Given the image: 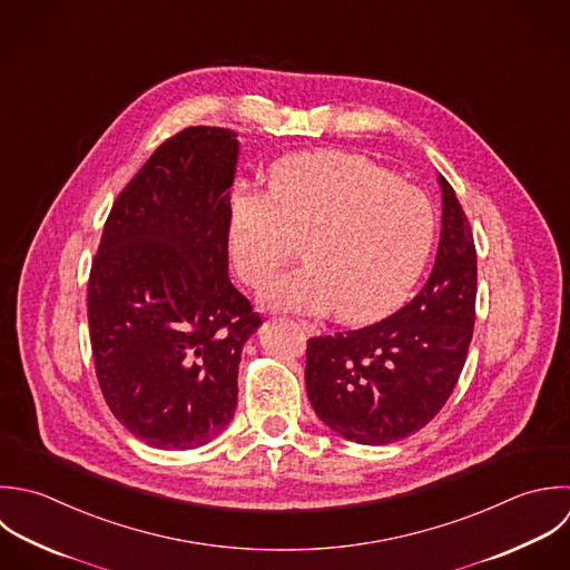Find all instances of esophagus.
<instances>
[{
    "instance_id": "34e87169",
    "label": "esophagus",
    "mask_w": 570,
    "mask_h": 570,
    "mask_svg": "<svg viewBox=\"0 0 570 570\" xmlns=\"http://www.w3.org/2000/svg\"><path fill=\"white\" fill-rule=\"evenodd\" d=\"M299 328H302L304 333H308V335H315V333H317V326L311 324V322H306V320H299Z\"/></svg>"
}]
</instances>
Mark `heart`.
Here are the masks:
<instances>
[{"instance_id": "1", "label": "heart", "mask_w": 570, "mask_h": 570, "mask_svg": "<svg viewBox=\"0 0 570 570\" xmlns=\"http://www.w3.org/2000/svg\"><path fill=\"white\" fill-rule=\"evenodd\" d=\"M302 242L308 264L275 277L262 302L297 313L333 306L344 322H373L417 282L435 242V210L368 157L293 155L273 166L268 190L235 188L228 255L237 277L259 288Z\"/></svg>"}]
</instances>
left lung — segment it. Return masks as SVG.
<instances>
[{
    "label": "left lung",
    "instance_id": "left-lung-1",
    "mask_svg": "<svg viewBox=\"0 0 570 570\" xmlns=\"http://www.w3.org/2000/svg\"><path fill=\"white\" fill-rule=\"evenodd\" d=\"M442 186V233L422 291L395 315L311 337L306 391L317 417L357 444H393L424 429L451 397L475 326L478 250L469 217Z\"/></svg>",
    "mask_w": 570,
    "mask_h": 570
}]
</instances>
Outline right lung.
<instances>
[{
  "label": "right lung",
  "mask_w": 570,
  "mask_h": 570,
  "mask_svg": "<svg viewBox=\"0 0 570 570\" xmlns=\"http://www.w3.org/2000/svg\"><path fill=\"white\" fill-rule=\"evenodd\" d=\"M237 132L168 137L117 195L88 275L101 395L137 440L188 451L233 420L244 342L262 317L228 277Z\"/></svg>",
  "instance_id": "add662e5"
}]
</instances>
